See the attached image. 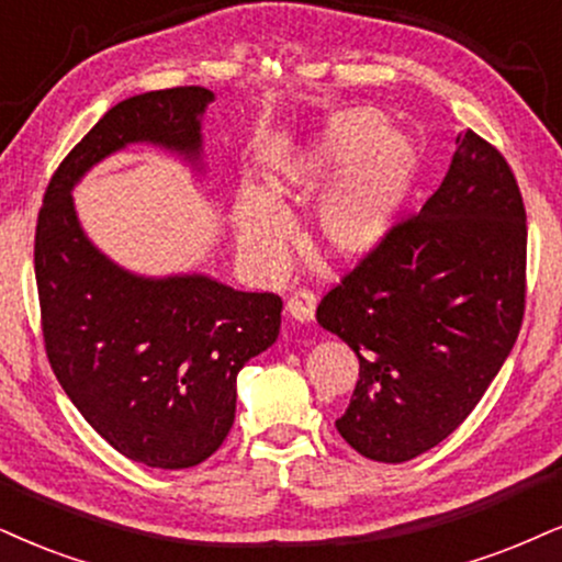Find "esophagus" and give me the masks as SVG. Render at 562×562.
<instances>
[{"label":"esophagus","instance_id":"34e87169","mask_svg":"<svg viewBox=\"0 0 562 562\" xmlns=\"http://www.w3.org/2000/svg\"><path fill=\"white\" fill-rule=\"evenodd\" d=\"M315 294L307 292V289H300V292H294L292 296L286 300V310L289 315L294 317L296 323H310L315 317Z\"/></svg>","mask_w":562,"mask_h":562}]
</instances>
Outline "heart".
<instances>
[{
    "label": "heart",
    "mask_w": 562,
    "mask_h": 562,
    "mask_svg": "<svg viewBox=\"0 0 562 562\" xmlns=\"http://www.w3.org/2000/svg\"><path fill=\"white\" fill-rule=\"evenodd\" d=\"M380 127L383 120L367 109L338 114L273 177L276 195L302 200L350 169L323 192L315 211L317 241L336 258H359L375 249L412 184L417 166L412 143L404 135L380 133ZM237 232L249 258L276 268L292 237V216L279 200L247 190L237 205Z\"/></svg>",
    "instance_id": "heart-1"
}]
</instances>
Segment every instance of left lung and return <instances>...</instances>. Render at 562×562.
<instances>
[{
	"label": "left lung",
	"mask_w": 562,
	"mask_h": 562,
	"mask_svg": "<svg viewBox=\"0 0 562 562\" xmlns=\"http://www.w3.org/2000/svg\"><path fill=\"white\" fill-rule=\"evenodd\" d=\"M524 307L521 190L501 150L467 130L435 195L317 304V323L359 359L341 438L383 463L446 440L501 372Z\"/></svg>",
	"instance_id": "1"
}]
</instances>
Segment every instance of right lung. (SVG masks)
<instances>
[{
    "instance_id": "obj_1",
    "label": "right lung",
    "mask_w": 562,
    "mask_h": 562,
    "mask_svg": "<svg viewBox=\"0 0 562 562\" xmlns=\"http://www.w3.org/2000/svg\"><path fill=\"white\" fill-rule=\"evenodd\" d=\"M200 86L116 103L54 171L38 211L36 286L48 364L109 446L154 469H190L226 440L237 375L279 338L281 296L207 276L143 279L99 252L75 216L72 187L127 143L200 158Z\"/></svg>"
}]
</instances>
